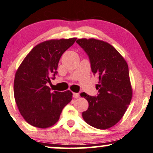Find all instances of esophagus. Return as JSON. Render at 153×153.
Here are the masks:
<instances>
[{
	"label": "esophagus",
	"instance_id": "esophagus-1",
	"mask_svg": "<svg viewBox=\"0 0 153 153\" xmlns=\"http://www.w3.org/2000/svg\"><path fill=\"white\" fill-rule=\"evenodd\" d=\"M73 97L75 98V99H78V98L80 97V95H79V94L78 93H75V92L73 93Z\"/></svg>",
	"mask_w": 153,
	"mask_h": 153
}]
</instances>
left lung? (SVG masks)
Returning a JSON list of instances; mask_svg holds the SVG:
<instances>
[{
    "mask_svg": "<svg viewBox=\"0 0 153 153\" xmlns=\"http://www.w3.org/2000/svg\"><path fill=\"white\" fill-rule=\"evenodd\" d=\"M76 42L88 53L93 75L99 78L97 96L81 94L89 103L82 118L92 127L108 129L121 119L132 99L128 64L107 42L93 38L78 39Z\"/></svg>",
    "mask_w": 153,
    "mask_h": 153,
    "instance_id": "left-lung-1",
    "label": "left lung"
}]
</instances>
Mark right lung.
<instances>
[{
	"instance_id": "add662e5",
	"label": "right lung",
	"mask_w": 153,
	"mask_h": 153,
	"mask_svg": "<svg viewBox=\"0 0 153 153\" xmlns=\"http://www.w3.org/2000/svg\"><path fill=\"white\" fill-rule=\"evenodd\" d=\"M77 38L46 40L38 44L25 58L15 73L14 97L19 111L30 125L39 128L53 126L63 107L72 100L70 90L53 91L47 86L57 73L62 54Z\"/></svg>"
}]
</instances>
